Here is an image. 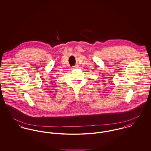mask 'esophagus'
<instances>
[{
  "label": "esophagus",
  "instance_id": "1",
  "mask_svg": "<svg viewBox=\"0 0 151 151\" xmlns=\"http://www.w3.org/2000/svg\"><path fill=\"white\" fill-rule=\"evenodd\" d=\"M78 68V65H75L74 66H73V68Z\"/></svg>",
  "mask_w": 151,
  "mask_h": 151
}]
</instances>
